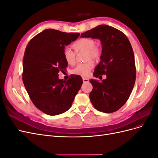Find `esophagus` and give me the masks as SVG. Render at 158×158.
Segmentation results:
<instances>
[{"instance_id":"1","label":"esophagus","mask_w":158,"mask_h":158,"mask_svg":"<svg viewBox=\"0 0 158 158\" xmlns=\"http://www.w3.org/2000/svg\"><path fill=\"white\" fill-rule=\"evenodd\" d=\"M82 80H83L84 83H86V82H89V80H88V78H83Z\"/></svg>"}]
</instances>
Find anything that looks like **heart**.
I'll list each match as a JSON object with an SVG mask.
<instances>
[{
  "label": "heart",
  "mask_w": 158,
  "mask_h": 158,
  "mask_svg": "<svg viewBox=\"0 0 158 158\" xmlns=\"http://www.w3.org/2000/svg\"><path fill=\"white\" fill-rule=\"evenodd\" d=\"M96 42L92 38L83 37L75 41L72 45L76 52L84 51V59L88 60L83 63L76 65L75 68L72 70L73 74L78 75L82 77H86L89 74L94 66V62L91 60L98 61L101 58L102 51L99 47L95 45ZM63 57L66 63L73 66L76 63V53L69 48H65L63 50Z\"/></svg>",
  "instance_id": "b5f03b06"
}]
</instances>
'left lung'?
<instances>
[{
	"label": "left lung",
	"mask_w": 158,
	"mask_h": 158,
	"mask_svg": "<svg viewBox=\"0 0 158 158\" xmlns=\"http://www.w3.org/2000/svg\"><path fill=\"white\" fill-rule=\"evenodd\" d=\"M81 37L99 39L102 42L101 61L94 72L102 82L90 80L93 89L89 99L99 111H117L125 104L136 80L135 55L130 41L120 30L107 25H99L81 34Z\"/></svg>",
	"instance_id": "1"
}]
</instances>
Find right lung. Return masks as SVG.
<instances>
[{
	"instance_id": "right-lung-1",
	"label": "right lung",
	"mask_w": 158,
	"mask_h": 158,
	"mask_svg": "<svg viewBox=\"0 0 158 158\" xmlns=\"http://www.w3.org/2000/svg\"><path fill=\"white\" fill-rule=\"evenodd\" d=\"M79 33L47 29L38 33L26 46L23 59L22 80L34 106L49 115H57L70 108L81 88V76L59 79L68 64L63 57L64 46L75 41Z\"/></svg>"
}]
</instances>
